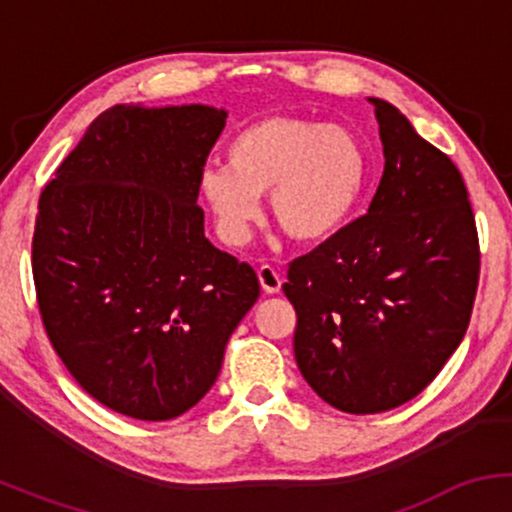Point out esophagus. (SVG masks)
Here are the masks:
<instances>
[{
	"label": "esophagus",
	"instance_id": "1",
	"mask_svg": "<svg viewBox=\"0 0 512 512\" xmlns=\"http://www.w3.org/2000/svg\"><path fill=\"white\" fill-rule=\"evenodd\" d=\"M257 279H260V286L264 293H279L281 291V274L276 272L272 264H262L260 269H257Z\"/></svg>",
	"mask_w": 512,
	"mask_h": 512
}]
</instances>
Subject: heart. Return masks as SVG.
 <instances>
[{
  "mask_svg": "<svg viewBox=\"0 0 512 512\" xmlns=\"http://www.w3.org/2000/svg\"><path fill=\"white\" fill-rule=\"evenodd\" d=\"M366 182V156L354 132L308 117L269 115L238 129L226 166L209 163L199 192L223 240L240 245L269 195L276 226L298 243H322L349 221Z\"/></svg>",
  "mask_w": 512,
  "mask_h": 512,
  "instance_id": "obj_1",
  "label": "heart"
}]
</instances>
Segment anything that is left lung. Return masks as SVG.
Listing matches in <instances>:
<instances>
[{
  "label": "left lung",
  "instance_id": "left-lung-1",
  "mask_svg": "<svg viewBox=\"0 0 512 512\" xmlns=\"http://www.w3.org/2000/svg\"><path fill=\"white\" fill-rule=\"evenodd\" d=\"M385 170L358 216L289 262L293 351L308 385L346 414L424 392L462 342L479 286V236L462 173L373 98Z\"/></svg>",
  "mask_w": 512,
  "mask_h": 512
}]
</instances>
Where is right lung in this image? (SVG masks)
<instances>
[{
    "label": "right lung",
    "instance_id": "1",
    "mask_svg": "<svg viewBox=\"0 0 512 512\" xmlns=\"http://www.w3.org/2000/svg\"><path fill=\"white\" fill-rule=\"evenodd\" d=\"M223 127L207 105H115L40 192V320L76 383L117 414L195 407L260 296L255 269L204 238L199 175Z\"/></svg>",
    "mask_w": 512,
    "mask_h": 512
}]
</instances>
